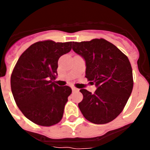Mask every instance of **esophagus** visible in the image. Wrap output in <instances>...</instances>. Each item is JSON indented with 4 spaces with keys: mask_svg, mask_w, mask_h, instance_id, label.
Segmentation results:
<instances>
[{
    "mask_svg": "<svg viewBox=\"0 0 150 150\" xmlns=\"http://www.w3.org/2000/svg\"><path fill=\"white\" fill-rule=\"evenodd\" d=\"M72 91H74V92H79V90L78 89V88H75V87H72Z\"/></svg>",
    "mask_w": 150,
    "mask_h": 150,
    "instance_id": "obj_1",
    "label": "esophagus"
}]
</instances>
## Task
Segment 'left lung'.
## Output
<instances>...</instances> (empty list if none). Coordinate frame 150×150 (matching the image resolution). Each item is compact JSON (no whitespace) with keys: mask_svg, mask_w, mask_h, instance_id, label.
Here are the masks:
<instances>
[{"mask_svg":"<svg viewBox=\"0 0 150 150\" xmlns=\"http://www.w3.org/2000/svg\"><path fill=\"white\" fill-rule=\"evenodd\" d=\"M73 50L86 62V77L97 87L92 94L80 89L78 106L87 120L106 124L121 113L133 89L132 68L128 57L104 39L73 42Z\"/></svg>","mask_w":150,"mask_h":150,"instance_id":"left-lung-1","label":"left lung"}]
</instances>
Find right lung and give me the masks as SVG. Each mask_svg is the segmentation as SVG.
I'll list each match as a JSON object with an SVG mask.
<instances>
[{"mask_svg": "<svg viewBox=\"0 0 150 150\" xmlns=\"http://www.w3.org/2000/svg\"><path fill=\"white\" fill-rule=\"evenodd\" d=\"M72 42L40 41L19 57L11 75L10 84L17 106L27 119L42 126L61 121L67 98L72 90L55 84L58 61L71 50Z\"/></svg>", "mask_w": 150, "mask_h": 150, "instance_id": "1", "label": "right lung"}]
</instances>
